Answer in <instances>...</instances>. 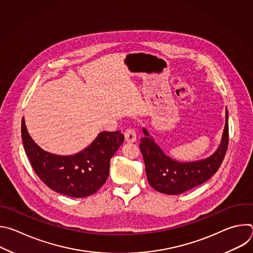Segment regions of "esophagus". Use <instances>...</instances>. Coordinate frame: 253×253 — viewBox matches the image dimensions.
Masks as SVG:
<instances>
[{
    "label": "esophagus",
    "instance_id": "esophagus-1",
    "mask_svg": "<svg viewBox=\"0 0 253 253\" xmlns=\"http://www.w3.org/2000/svg\"><path fill=\"white\" fill-rule=\"evenodd\" d=\"M125 140L128 143H133L137 140V136L136 133L133 129H127L125 132Z\"/></svg>",
    "mask_w": 253,
    "mask_h": 253
}]
</instances>
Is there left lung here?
<instances>
[{"instance_id": "1", "label": "left lung", "mask_w": 253, "mask_h": 253, "mask_svg": "<svg viewBox=\"0 0 253 253\" xmlns=\"http://www.w3.org/2000/svg\"><path fill=\"white\" fill-rule=\"evenodd\" d=\"M142 131L145 136L141 138L139 147L150 186L164 194H181L204 183L219 169L228 146V111L226 108L225 125L218 148L200 160L177 161L164 153L145 127Z\"/></svg>"}]
</instances>
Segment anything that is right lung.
Returning <instances> with one entry per match:
<instances>
[{
	"label": "right lung",
	"mask_w": 253,
	"mask_h": 253,
	"mask_svg": "<svg viewBox=\"0 0 253 253\" xmlns=\"http://www.w3.org/2000/svg\"><path fill=\"white\" fill-rule=\"evenodd\" d=\"M22 140L33 169L53 191L75 198L97 192L109 175L112 156L124 142L120 131L100 132L88 147L72 155L42 149L30 136L22 119Z\"/></svg>",
	"instance_id": "add662e5"
}]
</instances>
